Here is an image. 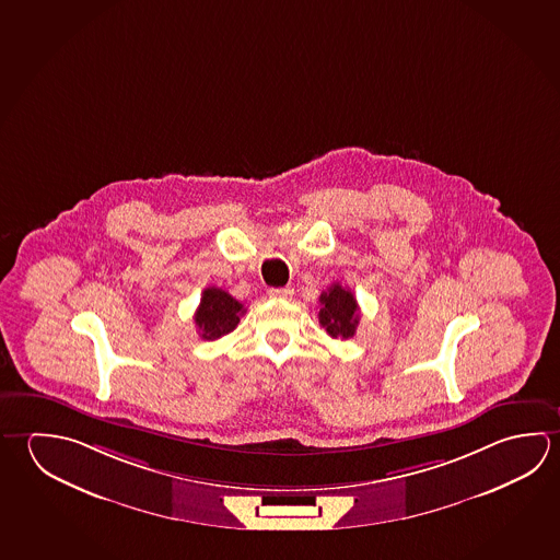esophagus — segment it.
<instances>
[{
	"mask_svg": "<svg viewBox=\"0 0 560 560\" xmlns=\"http://www.w3.org/2000/svg\"><path fill=\"white\" fill-rule=\"evenodd\" d=\"M269 299H291L293 296V289L291 287H283V289H269Z\"/></svg>",
	"mask_w": 560,
	"mask_h": 560,
	"instance_id": "34e87169",
	"label": "esophagus"
}]
</instances>
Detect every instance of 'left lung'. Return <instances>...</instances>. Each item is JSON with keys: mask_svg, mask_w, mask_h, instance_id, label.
Returning a JSON list of instances; mask_svg holds the SVG:
<instances>
[{"mask_svg": "<svg viewBox=\"0 0 560 560\" xmlns=\"http://www.w3.org/2000/svg\"><path fill=\"white\" fill-rule=\"evenodd\" d=\"M318 301L323 304L318 320L328 336L342 340L352 338L360 323V306L352 291L340 283H334L328 291H323Z\"/></svg>", "mask_w": 560, "mask_h": 560, "instance_id": "left-lung-1", "label": "left lung"}]
</instances>
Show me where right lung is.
<instances>
[{
    "label": "right lung",
    "instance_id": "1",
    "mask_svg": "<svg viewBox=\"0 0 560 560\" xmlns=\"http://www.w3.org/2000/svg\"><path fill=\"white\" fill-rule=\"evenodd\" d=\"M244 313H246L244 304L236 301L232 294H228L218 287H208L195 313V324L200 338L218 340L226 336L236 328Z\"/></svg>",
    "mask_w": 560,
    "mask_h": 560
}]
</instances>
